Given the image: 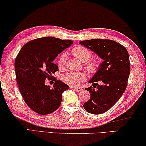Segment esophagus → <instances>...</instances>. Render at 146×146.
Listing matches in <instances>:
<instances>
[{
  "mask_svg": "<svg viewBox=\"0 0 146 146\" xmlns=\"http://www.w3.org/2000/svg\"><path fill=\"white\" fill-rule=\"evenodd\" d=\"M71 88L72 89H74L77 92H81L83 90V89H82V88H80V87H71Z\"/></svg>",
  "mask_w": 146,
  "mask_h": 146,
  "instance_id": "obj_1",
  "label": "esophagus"
}]
</instances>
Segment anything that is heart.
<instances>
[{
  "label": "heart",
  "mask_w": 146,
  "mask_h": 146,
  "mask_svg": "<svg viewBox=\"0 0 146 146\" xmlns=\"http://www.w3.org/2000/svg\"><path fill=\"white\" fill-rule=\"evenodd\" d=\"M71 54L82 62H85V68L89 73H94L97 70L99 66V62L97 59L92 58V52L89 48L83 46H77L71 50ZM66 54H62L59 56L57 64L59 67L63 68L65 66ZM85 80V75L82 72H68L62 77V80L72 86H77L80 82Z\"/></svg>",
  "instance_id": "heart-1"
}]
</instances>
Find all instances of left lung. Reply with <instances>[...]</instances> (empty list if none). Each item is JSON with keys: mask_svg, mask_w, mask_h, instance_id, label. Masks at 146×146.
Listing matches in <instances>:
<instances>
[{"mask_svg": "<svg viewBox=\"0 0 146 146\" xmlns=\"http://www.w3.org/2000/svg\"><path fill=\"white\" fill-rule=\"evenodd\" d=\"M80 43L104 60L89 81L93 83V87L85 89L90 92V98L83 104V107L89 113H104L118 101L127 87L130 74L128 52L125 46L113 40L94 39ZM99 80L102 85L97 83Z\"/></svg>", "mask_w": 146, "mask_h": 146, "instance_id": "left-lung-1", "label": "left lung"}]
</instances>
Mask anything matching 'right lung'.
I'll return each mask as SVG.
<instances>
[{"mask_svg":"<svg viewBox=\"0 0 146 146\" xmlns=\"http://www.w3.org/2000/svg\"><path fill=\"white\" fill-rule=\"evenodd\" d=\"M73 43L72 40L52 37L38 38L26 43L15 61L17 82L24 100L30 108L39 114L46 115L59 108L62 93L68 85L54 78L53 88L44 84L51 80L59 70L52 63L57 55Z\"/></svg>","mask_w":146,"mask_h":146,"instance_id":"right-lung-1","label":"right lung"}]
</instances>
